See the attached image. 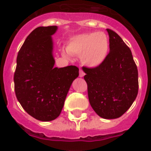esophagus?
Returning <instances> with one entry per match:
<instances>
[{
	"instance_id": "esophagus-1",
	"label": "esophagus",
	"mask_w": 151,
	"mask_h": 151,
	"mask_svg": "<svg viewBox=\"0 0 151 151\" xmlns=\"http://www.w3.org/2000/svg\"><path fill=\"white\" fill-rule=\"evenodd\" d=\"M85 72L81 70V69H80V70H79V76H80L81 78H82V77H84L85 76Z\"/></svg>"
}]
</instances>
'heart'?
<instances>
[{
  "instance_id": "1",
  "label": "heart",
  "mask_w": 151,
  "mask_h": 151,
  "mask_svg": "<svg viewBox=\"0 0 151 151\" xmlns=\"http://www.w3.org/2000/svg\"><path fill=\"white\" fill-rule=\"evenodd\" d=\"M66 52L71 55H81L85 66L95 68L103 64L107 58L110 41L104 32L83 33L71 37L66 45ZM63 54L67 55L66 52Z\"/></svg>"
}]
</instances>
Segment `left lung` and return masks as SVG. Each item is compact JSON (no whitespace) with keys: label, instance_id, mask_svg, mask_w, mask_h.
<instances>
[{"label":"left lung","instance_id":"1","mask_svg":"<svg viewBox=\"0 0 151 151\" xmlns=\"http://www.w3.org/2000/svg\"><path fill=\"white\" fill-rule=\"evenodd\" d=\"M109 34L110 52L103 64L95 68L83 66L89 103L105 119L120 117L136 99L139 89L138 70L130 48L114 30Z\"/></svg>","mask_w":151,"mask_h":151}]
</instances>
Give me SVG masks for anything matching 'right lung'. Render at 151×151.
<instances>
[{
	"label": "right lung",
	"mask_w": 151,
	"mask_h": 151,
	"mask_svg": "<svg viewBox=\"0 0 151 151\" xmlns=\"http://www.w3.org/2000/svg\"><path fill=\"white\" fill-rule=\"evenodd\" d=\"M56 26L39 27L27 36L19 51L14 73L18 101L30 116L41 122L58 117L73 81L75 66L54 67L52 35Z\"/></svg>",
	"instance_id": "right-lung-1"
}]
</instances>
